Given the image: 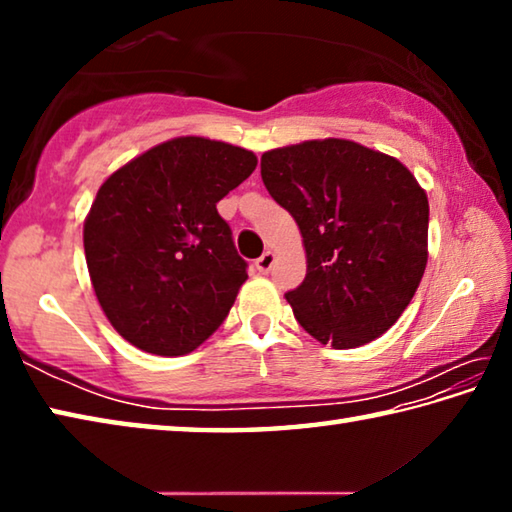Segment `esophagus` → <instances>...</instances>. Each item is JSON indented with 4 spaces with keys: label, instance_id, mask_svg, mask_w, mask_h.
<instances>
[{
    "label": "esophagus",
    "instance_id": "34e87169",
    "mask_svg": "<svg viewBox=\"0 0 512 512\" xmlns=\"http://www.w3.org/2000/svg\"><path fill=\"white\" fill-rule=\"evenodd\" d=\"M273 262H275V253H271V250H266V253L255 262V268H257L259 273H268V271H271Z\"/></svg>",
    "mask_w": 512,
    "mask_h": 512
}]
</instances>
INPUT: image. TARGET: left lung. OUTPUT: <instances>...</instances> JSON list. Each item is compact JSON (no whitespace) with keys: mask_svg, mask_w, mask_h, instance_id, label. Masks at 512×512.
I'll return each mask as SVG.
<instances>
[{"mask_svg":"<svg viewBox=\"0 0 512 512\" xmlns=\"http://www.w3.org/2000/svg\"><path fill=\"white\" fill-rule=\"evenodd\" d=\"M262 180L296 219L307 275L287 302L336 350L391 329L427 266L429 201L391 155L352 140H309L262 155Z\"/></svg>","mask_w":512,"mask_h":512,"instance_id":"obj_1","label":"left lung"}]
</instances>
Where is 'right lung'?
I'll return each instance as SVG.
<instances>
[{
  "label": "right lung",
  "instance_id": "add662e5",
  "mask_svg": "<svg viewBox=\"0 0 512 512\" xmlns=\"http://www.w3.org/2000/svg\"><path fill=\"white\" fill-rule=\"evenodd\" d=\"M255 167L253 151L187 135L99 187L83 223L85 262L103 314L135 348L180 357L228 316L248 264L216 203Z\"/></svg>",
  "mask_w": 512,
  "mask_h": 512
}]
</instances>
